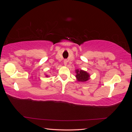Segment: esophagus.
Returning <instances> with one entry per match:
<instances>
[{
  "mask_svg": "<svg viewBox=\"0 0 132 132\" xmlns=\"http://www.w3.org/2000/svg\"><path fill=\"white\" fill-rule=\"evenodd\" d=\"M67 62H68V61L67 59H65L64 61V65H67Z\"/></svg>",
  "mask_w": 132,
  "mask_h": 132,
  "instance_id": "34e87169",
  "label": "esophagus"
}]
</instances>
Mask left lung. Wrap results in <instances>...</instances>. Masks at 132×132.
I'll return each instance as SVG.
<instances>
[{
  "mask_svg": "<svg viewBox=\"0 0 132 132\" xmlns=\"http://www.w3.org/2000/svg\"><path fill=\"white\" fill-rule=\"evenodd\" d=\"M76 78L77 79V81L80 82H85L90 79V75L86 71L82 70L77 69L75 70Z\"/></svg>",
  "mask_w": 132,
  "mask_h": 132,
  "instance_id": "left-lung-1",
  "label": "left lung"
}]
</instances>
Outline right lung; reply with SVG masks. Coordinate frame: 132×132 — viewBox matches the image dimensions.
Instances as JSON below:
<instances>
[{
    "mask_svg": "<svg viewBox=\"0 0 132 132\" xmlns=\"http://www.w3.org/2000/svg\"><path fill=\"white\" fill-rule=\"evenodd\" d=\"M48 77V75H46V77Z\"/></svg>",
    "mask_w": 132,
    "mask_h": 132,
    "instance_id": "add662e5",
    "label": "right lung"
}]
</instances>
